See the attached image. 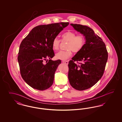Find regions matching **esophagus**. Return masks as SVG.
Returning <instances> with one entry per match:
<instances>
[{
  "label": "esophagus",
  "instance_id": "esophagus-1",
  "mask_svg": "<svg viewBox=\"0 0 122 122\" xmlns=\"http://www.w3.org/2000/svg\"><path fill=\"white\" fill-rule=\"evenodd\" d=\"M63 63H64V64H66L67 65H68L69 64V62L68 61H63Z\"/></svg>",
  "mask_w": 122,
  "mask_h": 122
}]
</instances>
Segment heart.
<instances>
[{"label":"heart","mask_w":122,"mask_h":122,"mask_svg":"<svg viewBox=\"0 0 122 122\" xmlns=\"http://www.w3.org/2000/svg\"><path fill=\"white\" fill-rule=\"evenodd\" d=\"M62 41L67 42L66 50L60 51L56 54L55 58L57 59L65 60L71 57L72 51L77 53L81 51L86 43V37L82 34H76L74 31L68 30L62 35ZM61 40L58 37L53 38L52 43V49L54 51L58 50L60 45Z\"/></svg>","instance_id":"obj_1"}]
</instances>
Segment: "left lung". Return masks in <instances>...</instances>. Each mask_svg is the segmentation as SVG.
Wrapping results in <instances>:
<instances>
[{
	"label": "left lung",
	"instance_id": "left-lung-1",
	"mask_svg": "<svg viewBox=\"0 0 122 122\" xmlns=\"http://www.w3.org/2000/svg\"><path fill=\"white\" fill-rule=\"evenodd\" d=\"M71 25L85 36L86 41L81 51L69 61L68 78L74 88L83 91L93 86L103 76L108 52L104 42L92 29L80 24Z\"/></svg>",
	"mask_w": 122,
	"mask_h": 122
}]
</instances>
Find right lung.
<instances>
[{
	"instance_id": "1",
	"label": "right lung",
	"mask_w": 122,
	"mask_h": 122,
	"mask_svg": "<svg viewBox=\"0 0 122 122\" xmlns=\"http://www.w3.org/2000/svg\"><path fill=\"white\" fill-rule=\"evenodd\" d=\"M69 24L60 22L38 25L21 41L18 61L21 77L30 86L43 91L52 86L55 71L61 63L59 59H51L54 56L52 41ZM46 59L49 61L44 64Z\"/></svg>"
}]
</instances>
